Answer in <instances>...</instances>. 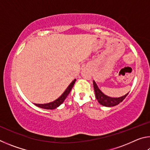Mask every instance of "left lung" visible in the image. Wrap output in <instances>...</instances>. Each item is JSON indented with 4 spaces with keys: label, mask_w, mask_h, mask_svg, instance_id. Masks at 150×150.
<instances>
[{
    "label": "left lung",
    "mask_w": 150,
    "mask_h": 150,
    "mask_svg": "<svg viewBox=\"0 0 150 150\" xmlns=\"http://www.w3.org/2000/svg\"><path fill=\"white\" fill-rule=\"evenodd\" d=\"M93 86H94V89H95L96 98L97 99L98 102L99 103L100 105H102L105 106H114L118 105L119 103H120L126 97V96L128 95V93H127L123 96L119 98H112V97H109V96H106L101 92L100 90L98 88L97 85H96V83L93 81Z\"/></svg>",
    "instance_id": "8db88e82"
}]
</instances>
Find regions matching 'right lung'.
I'll list each match as a JSON object with an SVG mask.
<instances>
[{"mask_svg":"<svg viewBox=\"0 0 150 150\" xmlns=\"http://www.w3.org/2000/svg\"><path fill=\"white\" fill-rule=\"evenodd\" d=\"M75 81H76V79H74L72 81L71 83V84L69 86H68L67 89L65 91V92L63 93L62 95V96H59V97L57 99H56L54 101H53V102H52V103H47V104H35V105L38 106V107L45 108V109H54V108H56L60 105H62L63 101L65 100L66 97L67 96V95H69V93H70L71 90V88H73V85H74V84H75Z\"/></svg>","mask_w":150,"mask_h":150,"instance_id":"right-lung-1","label":"right lung"}]
</instances>
